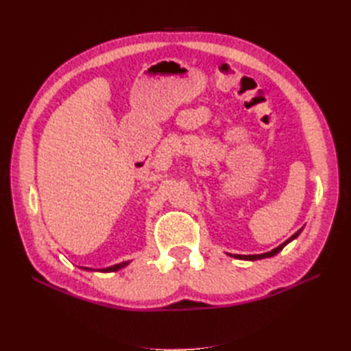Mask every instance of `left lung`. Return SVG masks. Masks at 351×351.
<instances>
[{
    "mask_svg": "<svg viewBox=\"0 0 351 351\" xmlns=\"http://www.w3.org/2000/svg\"><path fill=\"white\" fill-rule=\"evenodd\" d=\"M302 232V229L300 230H297V232L291 237V238H288V240L285 241V243H282L279 247H276V249H273L271 252H267V253H263V255H229V256H234V258H237V259H247V261H256V259H264V258H270V256H274L276 253H279L283 247H285V245L289 243V241H293L294 238H297L299 237V234Z\"/></svg>",
    "mask_w": 351,
    "mask_h": 351,
    "instance_id": "obj_1",
    "label": "left lung"
}]
</instances>
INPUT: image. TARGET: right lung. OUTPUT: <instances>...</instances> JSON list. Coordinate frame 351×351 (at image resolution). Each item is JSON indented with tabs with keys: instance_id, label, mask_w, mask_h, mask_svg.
<instances>
[{
	"instance_id": "right-lung-1",
	"label": "right lung",
	"mask_w": 351,
	"mask_h": 351,
	"mask_svg": "<svg viewBox=\"0 0 351 351\" xmlns=\"http://www.w3.org/2000/svg\"><path fill=\"white\" fill-rule=\"evenodd\" d=\"M130 263L128 261H126V263H121V264H116V265H113V267H107V268H102V270H98V271H117V270H121V268H123L125 265H128ZM84 270H92V268H87V267H83Z\"/></svg>"
}]
</instances>
